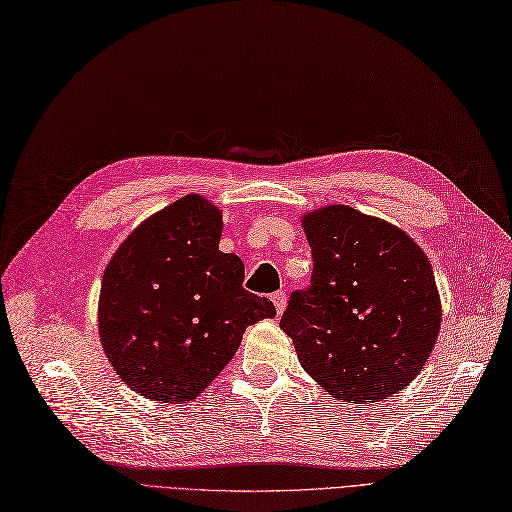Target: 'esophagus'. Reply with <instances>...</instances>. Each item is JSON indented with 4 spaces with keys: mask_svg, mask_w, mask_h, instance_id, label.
<instances>
[{
    "mask_svg": "<svg viewBox=\"0 0 512 512\" xmlns=\"http://www.w3.org/2000/svg\"><path fill=\"white\" fill-rule=\"evenodd\" d=\"M271 298H273V303H275L277 313H284V309H286V292H284V290H279V292H275Z\"/></svg>",
    "mask_w": 512,
    "mask_h": 512,
    "instance_id": "34e87169",
    "label": "esophagus"
}]
</instances>
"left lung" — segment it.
<instances>
[{
    "mask_svg": "<svg viewBox=\"0 0 512 512\" xmlns=\"http://www.w3.org/2000/svg\"><path fill=\"white\" fill-rule=\"evenodd\" d=\"M313 273L281 330L307 373L358 407L404 390L428 362L440 298L428 256L400 228L347 205L303 216Z\"/></svg>",
    "mask_w": 512,
    "mask_h": 512,
    "instance_id": "1",
    "label": "left lung"
}]
</instances>
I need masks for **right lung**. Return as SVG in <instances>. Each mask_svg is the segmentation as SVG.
<instances>
[{
	"label": "right lung",
	"mask_w": 512,
	"mask_h": 512,
	"mask_svg": "<svg viewBox=\"0 0 512 512\" xmlns=\"http://www.w3.org/2000/svg\"><path fill=\"white\" fill-rule=\"evenodd\" d=\"M222 214L186 195L139 224L105 267L99 339L133 392L195 400L233 360L248 326L273 317L243 290V262L220 252Z\"/></svg>",
	"instance_id": "right-lung-1"
}]
</instances>
